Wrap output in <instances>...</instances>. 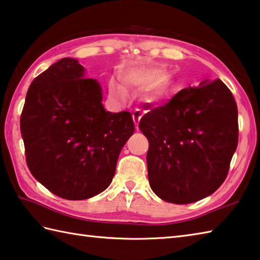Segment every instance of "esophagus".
<instances>
[{
	"instance_id": "34e87169",
	"label": "esophagus",
	"mask_w": 260,
	"mask_h": 260,
	"mask_svg": "<svg viewBox=\"0 0 260 260\" xmlns=\"http://www.w3.org/2000/svg\"><path fill=\"white\" fill-rule=\"evenodd\" d=\"M132 117H133V120H134V124L136 126V128L139 127V122L141 120V118H142V114L139 110H135L133 114H132Z\"/></svg>"
}]
</instances>
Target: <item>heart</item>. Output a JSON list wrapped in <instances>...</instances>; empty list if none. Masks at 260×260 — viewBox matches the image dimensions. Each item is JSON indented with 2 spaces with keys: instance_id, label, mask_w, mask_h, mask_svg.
I'll return each mask as SVG.
<instances>
[{
  "instance_id": "1",
  "label": "heart",
  "mask_w": 260,
  "mask_h": 260,
  "mask_svg": "<svg viewBox=\"0 0 260 260\" xmlns=\"http://www.w3.org/2000/svg\"><path fill=\"white\" fill-rule=\"evenodd\" d=\"M159 79L158 75H151L149 77H133L128 78L127 81L128 82H141V81H149V82H157ZM108 89H109V96L111 100L118 103V105H121L124 103L127 99V93L124 88H122L119 84L116 83L115 81H110L108 84ZM165 93V85L161 84L155 88L154 91V96L155 98H161Z\"/></svg>"
}]
</instances>
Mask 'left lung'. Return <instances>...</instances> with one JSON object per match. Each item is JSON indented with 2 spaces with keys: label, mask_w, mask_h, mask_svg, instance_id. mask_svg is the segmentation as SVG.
Instances as JSON below:
<instances>
[{
  "label": "left lung",
  "mask_w": 260,
  "mask_h": 260,
  "mask_svg": "<svg viewBox=\"0 0 260 260\" xmlns=\"http://www.w3.org/2000/svg\"><path fill=\"white\" fill-rule=\"evenodd\" d=\"M139 128L149 141L152 191L172 204H191L212 194L228 176L239 140L237 102L220 79H206L146 112Z\"/></svg>",
  "instance_id": "1"
}]
</instances>
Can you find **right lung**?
Masks as SVG:
<instances>
[{
	"label": "right lung",
	"instance_id": "right-lung-1",
	"mask_svg": "<svg viewBox=\"0 0 260 260\" xmlns=\"http://www.w3.org/2000/svg\"><path fill=\"white\" fill-rule=\"evenodd\" d=\"M134 129L131 112L106 111L100 83L85 77L73 58L59 60L31 82L20 118L30 173L67 200L88 199L110 185Z\"/></svg>",
	"mask_w": 260,
	"mask_h": 260
}]
</instances>
